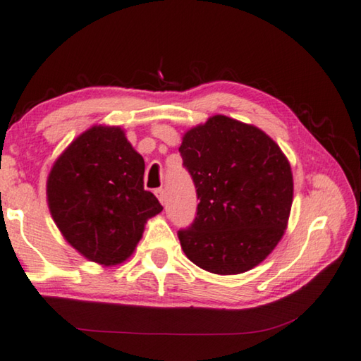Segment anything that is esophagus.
Returning <instances> with one entry per match:
<instances>
[{"mask_svg": "<svg viewBox=\"0 0 361 361\" xmlns=\"http://www.w3.org/2000/svg\"><path fill=\"white\" fill-rule=\"evenodd\" d=\"M154 194L158 195V199H159V202L162 203V205H166V191H164L162 188H159V189H156Z\"/></svg>", "mask_w": 361, "mask_h": 361, "instance_id": "esophagus-1", "label": "esophagus"}]
</instances>
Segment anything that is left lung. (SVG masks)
I'll return each mask as SVG.
<instances>
[{"label":"left lung","instance_id":"left-lung-1","mask_svg":"<svg viewBox=\"0 0 361 361\" xmlns=\"http://www.w3.org/2000/svg\"><path fill=\"white\" fill-rule=\"evenodd\" d=\"M180 154L200 200L192 224L178 231L186 257L214 274L259 265L289 221L293 178L284 153L259 128L214 115L188 130Z\"/></svg>","mask_w":361,"mask_h":361}]
</instances>
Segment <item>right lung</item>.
<instances>
[{
    "mask_svg": "<svg viewBox=\"0 0 361 361\" xmlns=\"http://www.w3.org/2000/svg\"><path fill=\"white\" fill-rule=\"evenodd\" d=\"M145 162L116 126L85 130L56 159L47 180L55 224L91 262L116 265L139 243L147 219L162 212L143 189Z\"/></svg>",
    "mask_w": 361,
    "mask_h": 361,
    "instance_id": "right-lung-1",
    "label": "right lung"
}]
</instances>
